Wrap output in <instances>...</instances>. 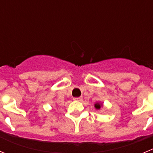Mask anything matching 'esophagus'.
I'll return each mask as SVG.
<instances>
[{
    "label": "esophagus",
    "mask_w": 153,
    "mask_h": 153,
    "mask_svg": "<svg viewBox=\"0 0 153 153\" xmlns=\"http://www.w3.org/2000/svg\"><path fill=\"white\" fill-rule=\"evenodd\" d=\"M82 100V97H74V101H80Z\"/></svg>",
    "instance_id": "34e87169"
}]
</instances>
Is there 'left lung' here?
<instances>
[{
  "label": "left lung",
  "instance_id": "8db88e82",
  "mask_svg": "<svg viewBox=\"0 0 153 153\" xmlns=\"http://www.w3.org/2000/svg\"><path fill=\"white\" fill-rule=\"evenodd\" d=\"M101 107H102V104H101V103H96V104H94V107H95L97 110L101 109Z\"/></svg>",
  "mask_w": 153,
  "mask_h": 153
}]
</instances>
